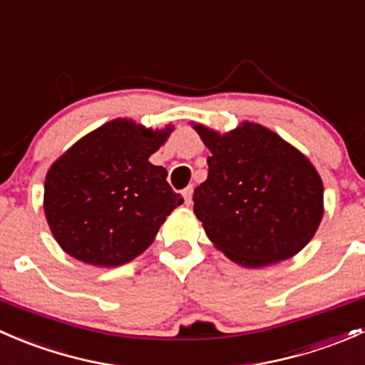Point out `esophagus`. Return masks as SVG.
Segmentation results:
<instances>
[{"label": "esophagus", "instance_id": "esophagus-1", "mask_svg": "<svg viewBox=\"0 0 365 365\" xmlns=\"http://www.w3.org/2000/svg\"><path fill=\"white\" fill-rule=\"evenodd\" d=\"M192 192H194V187L192 185H189V187H187V189L182 190V196H183V200H185V205L192 203Z\"/></svg>", "mask_w": 365, "mask_h": 365}]
</instances>
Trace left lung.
Segmentation results:
<instances>
[{
    "mask_svg": "<svg viewBox=\"0 0 365 365\" xmlns=\"http://www.w3.org/2000/svg\"><path fill=\"white\" fill-rule=\"evenodd\" d=\"M194 128L212 152L194 213L213 245L247 268L300 252L323 217V182L307 157L251 121L222 135Z\"/></svg>",
    "mask_w": 365,
    "mask_h": 365,
    "instance_id": "1",
    "label": "left lung"
}]
</instances>
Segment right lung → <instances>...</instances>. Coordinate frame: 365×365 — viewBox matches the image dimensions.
<instances>
[{
  "label": "right lung",
  "instance_id": "add662e5",
  "mask_svg": "<svg viewBox=\"0 0 365 365\" xmlns=\"http://www.w3.org/2000/svg\"><path fill=\"white\" fill-rule=\"evenodd\" d=\"M173 127L152 130L116 118L90 132L47 171L43 212L60 247L95 267H120L145 252L183 197L157 152Z\"/></svg>",
  "mask_w": 365,
  "mask_h": 365
}]
</instances>
